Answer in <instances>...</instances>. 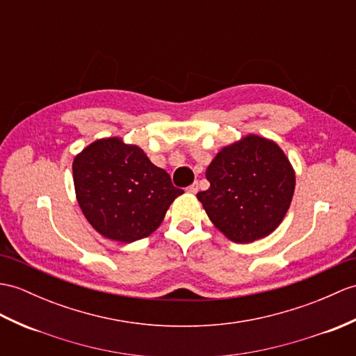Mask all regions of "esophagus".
<instances>
[{"instance_id":"1","label":"esophagus","mask_w":356,"mask_h":356,"mask_svg":"<svg viewBox=\"0 0 356 356\" xmlns=\"http://www.w3.org/2000/svg\"><path fill=\"white\" fill-rule=\"evenodd\" d=\"M186 191H188L189 194H195V193L198 191V184H197V181H194L193 185H189V186L186 188Z\"/></svg>"}]
</instances>
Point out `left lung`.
<instances>
[{
	"label": "left lung",
	"mask_w": 356,
	"mask_h": 356,
	"mask_svg": "<svg viewBox=\"0 0 356 356\" xmlns=\"http://www.w3.org/2000/svg\"><path fill=\"white\" fill-rule=\"evenodd\" d=\"M211 186L197 194L211 221L234 243L275 230L290 208L296 176L279 145L249 135L227 145L206 170Z\"/></svg>",
	"instance_id": "8db88e82"
}]
</instances>
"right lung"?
Listing matches in <instances>:
<instances>
[{"label": "right lung", "mask_w": 356, "mask_h": 356, "mask_svg": "<svg viewBox=\"0 0 356 356\" xmlns=\"http://www.w3.org/2000/svg\"><path fill=\"white\" fill-rule=\"evenodd\" d=\"M77 202L98 234L131 243L159 227L175 198L184 194L136 145L120 138L95 140L72 163Z\"/></svg>", "instance_id": "add662e5"}]
</instances>
